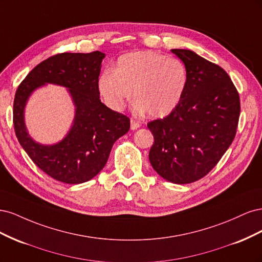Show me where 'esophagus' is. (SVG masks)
<instances>
[{
  "label": "esophagus",
  "instance_id": "34e87169",
  "mask_svg": "<svg viewBox=\"0 0 262 262\" xmlns=\"http://www.w3.org/2000/svg\"><path fill=\"white\" fill-rule=\"evenodd\" d=\"M130 122H131V130H137L141 126V122L136 120V119H131Z\"/></svg>",
  "mask_w": 262,
  "mask_h": 262
}]
</instances>
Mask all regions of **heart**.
<instances>
[{"mask_svg":"<svg viewBox=\"0 0 262 262\" xmlns=\"http://www.w3.org/2000/svg\"><path fill=\"white\" fill-rule=\"evenodd\" d=\"M187 85L184 62L150 50L121 55L114 72L105 71L97 81L99 94L109 108L120 112L133 91L136 108L152 118L171 114L184 97Z\"/></svg>","mask_w":262,"mask_h":262,"instance_id":"heart-1","label":"heart"}]
</instances>
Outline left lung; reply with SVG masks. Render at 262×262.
Here are the masks:
<instances>
[{
  "instance_id": "left-lung-1",
  "label": "left lung",
  "mask_w": 262,
  "mask_h": 262,
  "mask_svg": "<svg viewBox=\"0 0 262 262\" xmlns=\"http://www.w3.org/2000/svg\"><path fill=\"white\" fill-rule=\"evenodd\" d=\"M171 52L186 64L188 85L171 114L147 123L154 137L148 158L158 175L185 185L208 175L232 144L241 101L221 67L191 50Z\"/></svg>"
}]
</instances>
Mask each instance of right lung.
Here are the masks:
<instances>
[{
  "label": "right lung",
  "instance_id": "right-lung-1",
  "mask_svg": "<svg viewBox=\"0 0 262 262\" xmlns=\"http://www.w3.org/2000/svg\"><path fill=\"white\" fill-rule=\"evenodd\" d=\"M105 53H59L34 68L16 91L13 122L21 147L53 179L77 185L104 168L115 142L130 129V119L114 112L99 98L97 81ZM45 83L67 86L76 106L74 124L57 145L37 144L27 132L23 112L29 96Z\"/></svg>",
  "mask_w": 262,
  "mask_h": 262
}]
</instances>
